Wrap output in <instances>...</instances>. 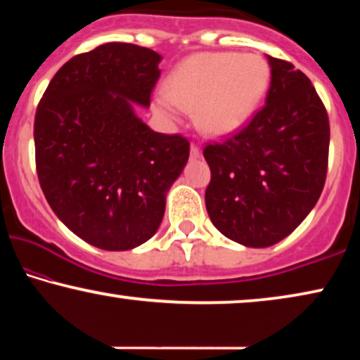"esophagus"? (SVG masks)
<instances>
[{
  "label": "esophagus",
  "instance_id": "obj_1",
  "mask_svg": "<svg viewBox=\"0 0 360 360\" xmlns=\"http://www.w3.org/2000/svg\"><path fill=\"white\" fill-rule=\"evenodd\" d=\"M200 154H201V150H200V147L195 144H191V147H190V155H191V159H198L200 157Z\"/></svg>",
  "mask_w": 360,
  "mask_h": 360
}]
</instances>
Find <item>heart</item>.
I'll return each mask as SVG.
<instances>
[{"label":"heart","mask_w":360,"mask_h":360,"mask_svg":"<svg viewBox=\"0 0 360 360\" xmlns=\"http://www.w3.org/2000/svg\"><path fill=\"white\" fill-rule=\"evenodd\" d=\"M270 68L255 53H196L167 80L157 106L165 112L196 110V122L210 134H228L244 124L267 93Z\"/></svg>","instance_id":"heart-1"}]
</instances>
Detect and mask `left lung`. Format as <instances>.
Masks as SVG:
<instances>
[{"label":"left lung","instance_id":"left-lung-1","mask_svg":"<svg viewBox=\"0 0 360 360\" xmlns=\"http://www.w3.org/2000/svg\"><path fill=\"white\" fill-rule=\"evenodd\" d=\"M265 105L243 129L208 142L211 223L248 248H269L307 218L328 174L329 117L302 70L270 57Z\"/></svg>","mask_w":360,"mask_h":360}]
</instances>
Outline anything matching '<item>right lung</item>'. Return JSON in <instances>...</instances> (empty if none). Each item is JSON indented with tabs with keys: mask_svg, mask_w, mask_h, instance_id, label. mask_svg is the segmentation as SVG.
Listing matches in <instances>:
<instances>
[{
	"mask_svg": "<svg viewBox=\"0 0 360 360\" xmlns=\"http://www.w3.org/2000/svg\"><path fill=\"white\" fill-rule=\"evenodd\" d=\"M160 60L147 47L101 44L63 63L37 105L39 184L57 218L95 248L150 239L188 160L186 137L154 132L132 110L150 105Z\"/></svg>",
	"mask_w": 360,
	"mask_h": 360,
	"instance_id": "add662e5",
	"label": "right lung"
}]
</instances>
